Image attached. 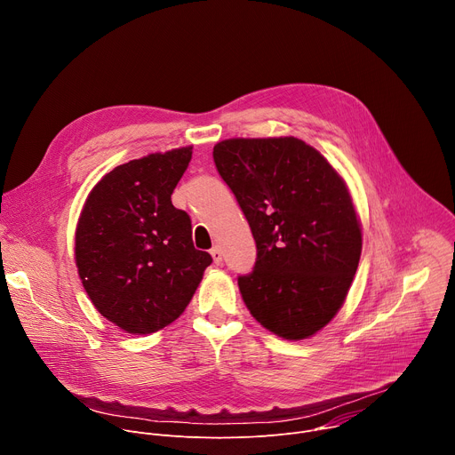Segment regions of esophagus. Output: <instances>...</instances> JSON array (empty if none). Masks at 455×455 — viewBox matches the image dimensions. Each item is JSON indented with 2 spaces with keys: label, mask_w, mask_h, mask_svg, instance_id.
I'll return each mask as SVG.
<instances>
[{
  "label": "esophagus",
  "mask_w": 455,
  "mask_h": 455,
  "mask_svg": "<svg viewBox=\"0 0 455 455\" xmlns=\"http://www.w3.org/2000/svg\"><path fill=\"white\" fill-rule=\"evenodd\" d=\"M211 255H212V259H214V263H216V265H220V263L223 261V253H221V250H220L218 246H214V248L211 250Z\"/></svg>",
  "instance_id": "1"
}]
</instances>
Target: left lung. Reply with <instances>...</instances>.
I'll return each instance as SVG.
<instances>
[{
    "mask_svg": "<svg viewBox=\"0 0 455 455\" xmlns=\"http://www.w3.org/2000/svg\"><path fill=\"white\" fill-rule=\"evenodd\" d=\"M212 155L257 246L237 279L248 311L281 339L313 337L342 307L362 253L344 178L295 137L228 139Z\"/></svg>",
    "mask_w": 455,
    "mask_h": 455,
    "instance_id": "8db88e82",
    "label": "left lung"
}]
</instances>
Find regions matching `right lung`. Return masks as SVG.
<instances>
[{"instance_id": "add662e5", "label": "right lung", "mask_w": 455, "mask_h": 455, "mask_svg": "<svg viewBox=\"0 0 455 455\" xmlns=\"http://www.w3.org/2000/svg\"><path fill=\"white\" fill-rule=\"evenodd\" d=\"M192 146L151 153L104 174L76 228V265L97 311L122 331L149 335L174 322L212 263L192 244L171 194Z\"/></svg>"}]
</instances>
